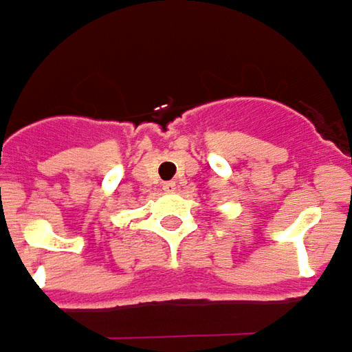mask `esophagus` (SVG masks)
Here are the masks:
<instances>
[{
	"instance_id": "34e87169",
	"label": "esophagus",
	"mask_w": 352,
	"mask_h": 352,
	"mask_svg": "<svg viewBox=\"0 0 352 352\" xmlns=\"http://www.w3.org/2000/svg\"><path fill=\"white\" fill-rule=\"evenodd\" d=\"M164 188H166L167 192H171V190H175V188H177L175 181H169V183H166V185H164Z\"/></svg>"
}]
</instances>
